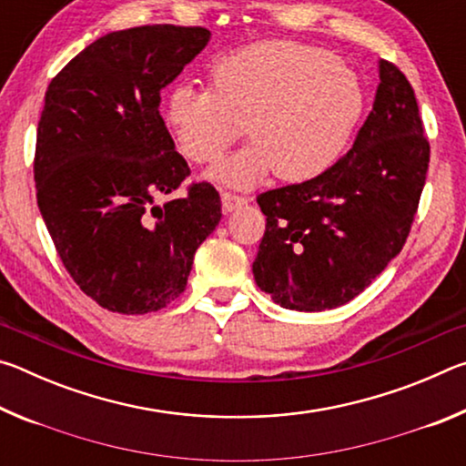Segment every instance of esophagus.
Listing matches in <instances>:
<instances>
[{"label": "esophagus", "instance_id": "obj_1", "mask_svg": "<svg viewBox=\"0 0 466 466\" xmlns=\"http://www.w3.org/2000/svg\"><path fill=\"white\" fill-rule=\"evenodd\" d=\"M247 203H248L247 197H240L234 193H222V208H224V211H228V214H230V211H236Z\"/></svg>", "mask_w": 466, "mask_h": 466}]
</instances>
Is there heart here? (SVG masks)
Listing matches in <instances>:
<instances>
[{"label":"heart","mask_w":466,"mask_h":466,"mask_svg":"<svg viewBox=\"0 0 466 466\" xmlns=\"http://www.w3.org/2000/svg\"><path fill=\"white\" fill-rule=\"evenodd\" d=\"M211 88L178 84L164 121L187 160L218 162L244 131L252 137L211 170L218 183L250 188L278 172L302 180L325 175L341 160L366 110L356 72L312 45L269 41L219 57Z\"/></svg>","instance_id":"b5f03b06"}]
</instances>
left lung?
I'll return each instance as SVG.
<instances>
[{"mask_svg":"<svg viewBox=\"0 0 466 466\" xmlns=\"http://www.w3.org/2000/svg\"><path fill=\"white\" fill-rule=\"evenodd\" d=\"M374 106L333 168L257 197L267 216L252 273L283 309L343 306L384 271L411 230L430 141L411 84L380 61Z\"/></svg>","mask_w":466,"mask_h":466,"instance_id":"1","label":"left lung"}]
</instances>
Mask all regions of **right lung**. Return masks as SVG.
<instances>
[{"instance_id":"right-lung-1","label":"right lung","mask_w":466,"mask_h":466,"mask_svg":"<svg viewBox=\"0 0 466 466\" xmlns=\"http://www.w3.org/2000/svg\"><path fill=\"white\" fill-rule=\"evenodd\" d=\"M201 26L154 25L100 36L53 77L36 129V201L63 265L86 296L121 314L183 294L195 250L222 218L193 183L160 115V92L208 45Z\"/></svg>"}]
</instances>
